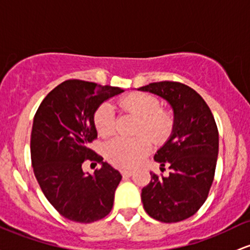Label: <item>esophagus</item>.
I'll return each instance as SVG.
<instances>
[{
  "instance_id": "34e87169",
  "label": "esophagus",
  "mask_w": 250,
  "mask_h": 250,
  "mask_svg": "<svg viewBox=\"0 0 250 250\" xmlns=\"http://www.w3.org/2000/svg\"><path fill=\"white\" fill-rule=\"evenodd\" d=\"M121 173H122V175H125V177H130V175L133 174V171H131V169H122Z\"/></svg>"
}]
</instances>
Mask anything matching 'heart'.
Listing matches in <instances>:
<instances>
[{
	"mask_svg": "<svg viewBox=\"0 0 250 250\" xmlns=\"http://www.w3.org/2000/svg\"><path fill=\"white\" fill-rule=\"evenodd\" d=\"M120 105L139 117L138 133H146L154 142L164 141L171 134L174 117L169 110L160 109L158 98L149 94H134L123 98ZM95 127L98 135L106 138L114 131L115 111L111 104L103 103L95 112ZM147 136V137H148ZM145 134L128 139L117 136L105 147V156L112 165L123 168L136 166L149 153L150 140Z\"/></svg>",
	"mask_w": 250,
	"mask_h": 250,
	"instance_id": "b5f03b06",
	"label": "heart"
}]
</instances>
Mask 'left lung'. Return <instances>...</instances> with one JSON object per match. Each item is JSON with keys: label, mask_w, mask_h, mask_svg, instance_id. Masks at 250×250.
Instances as JSON below:
<instances>
[{"label": "left lung", "mask_w": 250, "mask_h": 250, "mask_svg": "<svg viewBox=\"0 0 250 250\" xmlns=\"http://www.w3.org/2000/svg\"><path fill=\"white\" fill-rule=\"evenodd\" d=\"M138 90L166 100L174 114L171 136L154 155L161 171L167 166L171 172L167 177L150 172L141 201L156 221H184L201 209L212 185L218 155L217 125L202 96L188 85L165 81Z\"/></svg>", "instance_id": "left-lung-1"}]
</instances>
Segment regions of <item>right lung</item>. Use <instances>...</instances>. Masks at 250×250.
Wrapping results in <instances>:
<instances>
[{
	"label": "right lung",
	"mask_w": 250,
	"mask_h": 250,
	"mask_svg": "<svg viewBox=\"0 0 250 250\" xmlns=\"http://www.w3.org/2000/svg\"><path fill=\"white\" fill-rule=\"evenodd\" d=\"M125 90L110 85L68 79L54 87L35 112L31 135V158L41 190L62 216L91 223L110 212L122 179L117 169L90 149L97 139L94 116L104 101ZM86 160L103 165L85 174Z\"/></svg>",
	"instance_id": "right-lung-1"
}]
</instances>
